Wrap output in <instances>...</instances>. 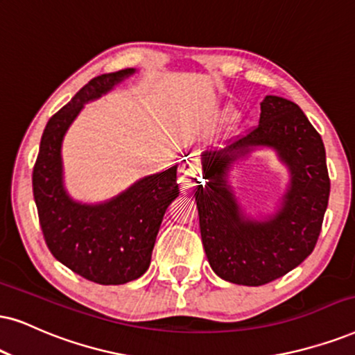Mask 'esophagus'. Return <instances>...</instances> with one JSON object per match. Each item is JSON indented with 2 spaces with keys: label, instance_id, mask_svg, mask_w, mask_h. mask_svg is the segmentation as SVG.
Wrapping results in <instances>:
<instances>
[{
  "label": "esophagus",
  "instance_id": "34e87169",
  "mask_svg": "<svg viewBox=\"0 0 355 355\" xmlns=\"http://www.w3.org/2000/svg\"><path fill=\"white\" fill-rule=\"evenodd\" d=\"M201 180H203V177H201V170L196 164L190 162L180 170V177H178V182H180L183 190H190V188H195Z\"/></svg>",
  "mask_w": 355,
  "mask_h": 355
}]
</instances>
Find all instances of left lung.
Segmentation results:
<instances>
[{"label": "left lung", "instance_id": "1", "mask_svg": "<svg viewBox=\"0 0 355 355\" xmlns=\"http://www.w3.org/2000/svg\"><path fill=\"white\" fill-rule=\"evenodd\" d=\"M277 150L292 172L282 209L268 222L240 213L225 173L252 146ZM205 185L195 193L203 248L223 280L259 286L298 267L315 249L329 200V173L322 139L298 105L280 96L260 103L255 128L232 139L221 152L203 155Z\"/></svg>", "mask_w": 355, "mask_h": 355}]
</instances>
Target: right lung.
Listing matches in <instances>:
<instances>
[{"instance_id":"1","label":"right lung","mask_w":355,"mask_h":355,"mask_svg":"<svg viewBox=\"0 0 355 355\" xmlns=\"http://www.w3.org/2000/svg\"><path fill=\"white\" fill-rule=\"evenodd\" d=\"M134 73L124 69L95 77L49 119L33 170V193L49 250L71 272L100 285L136 280L150 266L157 232L180 188L177 165L150 175L103 205L69 198L62 182V139L83 105Z\"/></svg>"}]
</instances>
